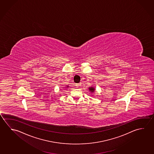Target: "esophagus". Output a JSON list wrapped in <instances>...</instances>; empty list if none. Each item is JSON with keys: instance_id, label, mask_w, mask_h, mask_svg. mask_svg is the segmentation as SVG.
Wrapping results in <instances>:
<instances>
[{"instance_id": "esophagus-1", "label": "esophagus", "mask_w": 154, "mask_h": 154, "mask_svg": "<svg viewBox=\"0 0 154 154\" xmlns=\"http://www.w3.org/2000/svg\"><path fill=\"white\" fill-rule=\"evenodd\" d=\"M80 85H80V84H76V88H79V87H80Z\"/></svg>"}]
</instances>
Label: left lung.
Wrapping results in <instances>:
<instances>
[{
    "label": "left lung",
    "instance_id": "1",
    "mask_svg": "<svg viewBox=\"0 0 154 154\" xmlns=\"http://www.w3.org/2000/svg\"><path fill=\"white\" fill-rule=\"evenodd\" d=\"M89 90L91 91V92H94V88H89Z\"/></svg>",
    "mask_w": 154,
    "mask_h": 154
}]
</instances>
